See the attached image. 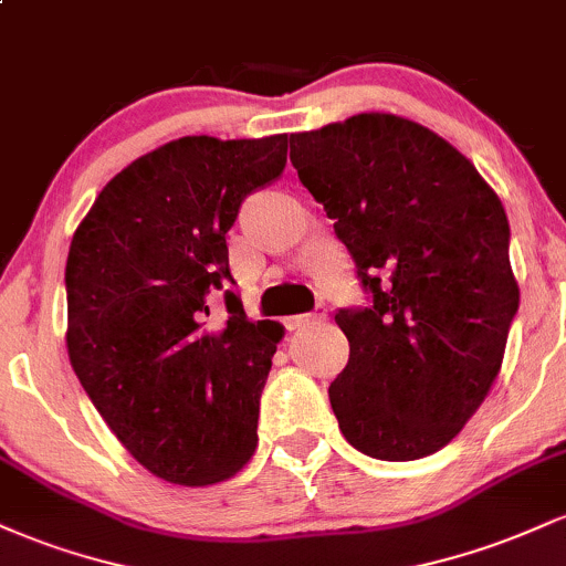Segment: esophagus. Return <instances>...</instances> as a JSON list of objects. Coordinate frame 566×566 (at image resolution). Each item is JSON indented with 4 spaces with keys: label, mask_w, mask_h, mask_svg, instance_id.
Listing matches in <instances>:
<instances>
[{
    "label": "esophagus",
    "mask_w": 566,
    "mask_h": 566,
    "mask_svg": "<svg viewBox=\"0 0 566 566\" xmlns=\"http://www.w3.org/2000/svg\"><path fill=\"white\" fill-rule=\"evenodd\" d=\"M324 319H327V308H324V305H316L311 314L287 316L284 324H287V329H301V327H308V324H316V322H324Z\"/></svg>",
    "instance_id": "esophagus-1"
}]
</instances>
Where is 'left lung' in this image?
Returning <instances> with one entry per match:
<instances>
[{
	"instance_id": "obj_1",
	"label": "left lung",
	"mask_w": 566,
	"mask_h": 566,
	"mask_svg": "<svg viewBox=\"0 0 566 566\" xmlns=\"http://www.w3.org/2000/svg\"><path fill=\"white\" fill-rule=\"evenodd\" d=\"M290 159L367 292L340 308L348 365L329 405L350 447L418 460L469 423L518 311L497 193L458 148L394 114L290 135Z\"/></svg>"
}]
</instances>
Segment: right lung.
<instances>
[{"mask_svg": "<svg viewBox=\"0 0 566 566\" xmlns=\"http://www.w3.org/2000/svg\"><path fill=\"white\" fill-rule=\"evenodd\" d=\"M284 165L287 135L165 143L108 180L71 239V367L116 439L165 482H223L255 452L282 327L247 322L226 290V233ZM216 289L230 316L210 328Z\"/></svg>", "mask_w": 566, "mask_h": 566, "instance_id": "right-lung-1", "label": "right lung"}]
</instances>
